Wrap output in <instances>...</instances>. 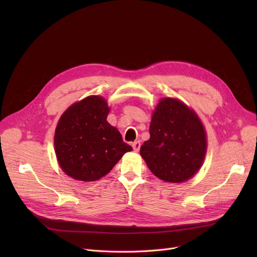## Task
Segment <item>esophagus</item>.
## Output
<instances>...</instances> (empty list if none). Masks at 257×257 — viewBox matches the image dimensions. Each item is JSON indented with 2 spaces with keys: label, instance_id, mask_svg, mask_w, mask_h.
<instances>
[{
  "label": "esophagus",
  "instance_id": "esophagus-1",
  "mask_svg": "<svg viewBox=\"0 0 257 257\" xmlns=\"http://www.w3.org/2000/svg\"><path fill=\"white\" fill-rule=\"evenodd\" d=\"M132 148H133L134 151L139 152V151H140V148H141V142H140V141L133 142V143H132Z\"/></svg>",
  "mask_w": 257,
  "mask_h": 257
}]
</instances>
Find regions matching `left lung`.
Listing matches in <instances>:
<instances>
[{
  "label": "left lung",
  "mask_w": 257,
  "mask_h": 257,
  "mask_svg": "<svg viewBox=\"0 0 257 257\" xmlns=\"http://www.w3.org/2000/svg\"><path fill=\"white\" fill-rule=\"evenodd\" d=\"M140 153L156 177L172 183L186 181L204 160V127L182 102L161 99L152 115L150 139L142 145Z\"/></svg>",
  "instance_id": "left-lung-1"
}]
</instances>
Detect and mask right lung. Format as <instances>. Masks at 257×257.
Listing matches in <instances>:
<instances>
[{
  "mask_svg": "<svg viewBox=\"0 0 257 257\" xmlns=\"http://www.w3.org/2000/svg\"><path fill=\"white\" fill-rule=\"evenodd\" d=\"M108 112L102 97L90 96L73 104L61 115L54 145L60 168L72 178L96 181L132 150L106 120Z\"/></svg>",
  "mask_w": 257,
  "mask_h": 257,
  "instance_id": "obj_1",
  "label": "right lung"
}]
</instances>
